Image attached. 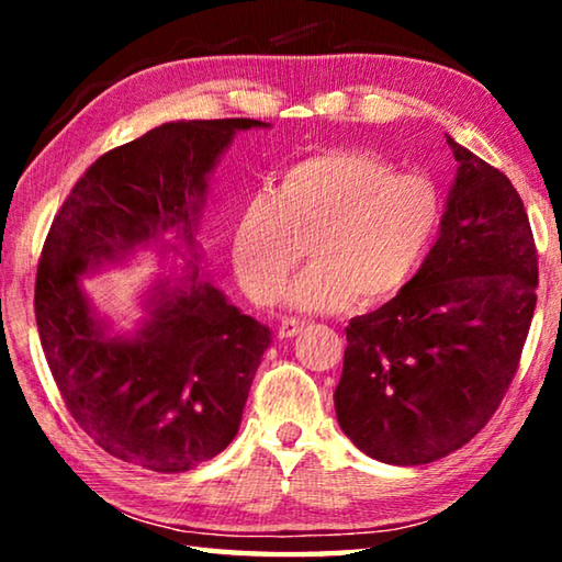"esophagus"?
Returning a JSON list of instances; mask_svg holds the SVG:
<instances>
[{
	"instance_id": "esophagus-1",
	"label": "esophagus",
	"mask_w": 562,
	"mask_h": 562,
	"mask_svg": "<svg viewBox=\"0 0 562 562\" xmlns=\"http://www.w3.org/2000/svg\"><path fill=\"white\" fill-rule=\"evenodd\" d=\"M302 327H304L302 319H297V317H284V319L280 322V327H278V335H280L282 339H288V337L300 335Z\"/></svg>"
}]
</instances>
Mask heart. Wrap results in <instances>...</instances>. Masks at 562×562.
<instances>
[{
  "label": "heart",
  "mask_w": 562,
  "mask_h": 562,
  "mask_svg": "<svg viewBox=\"0 0 562 562\" xmlns=\"http://www.w3.org/2000/svg\"><path fill=\"white\" fill-rule=\"evenodd\" d=\"M441 195L429 178L396 173L369 150H325L292 164L272 193L245 201L233 231V268L247 297L272 302L290 284L297 310L384 304L402 294L439 235Z\"/></svg>",
  "instance_id": "b5f03b06"
}]
</instances>
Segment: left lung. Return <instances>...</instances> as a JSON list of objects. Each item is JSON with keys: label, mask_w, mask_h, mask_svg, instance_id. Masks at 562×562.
Here are the masks:
<instances>
[{"label": "left lung", "mask_w": 562, "mask_h": 562, "mask_svg": "<svg viewBox=\"0 0 562 562\" xmlns=\"http://www.w3.org/2000/svg\"><path fill=\"white\" fill-rule=\"evenodd\" d=\"M459 173L408 288L349 322L341 431L376 461L422 465L469 443L518 372L538 288L528 213L506 173L446 136Z\"/></svg>", "instance_id": "left-lung-1"}]
</instances>
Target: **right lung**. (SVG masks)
<instances>
[{
	"instance_id": "right-lung-1",
	"label": "right lung",
	"mask_w": 562,
	"mask_h": 562,
	"mask_svg": "<svg viewBox=\"0 0 562 562\" xmlns=\"http://www.w3.org/2000/svg\"><path fill=\"white\" fill-rule=\"evenodd\" d=\"M252 119L176 121L103 154L71 188L42 247L34 315L52 376L74 422L121 461L183 473L240 429L270 329L188 272L160 284L150 319L109 337L79 278L101 260L178 231L193 247L205 178Z\"/></svg>"
}]
</instances>
